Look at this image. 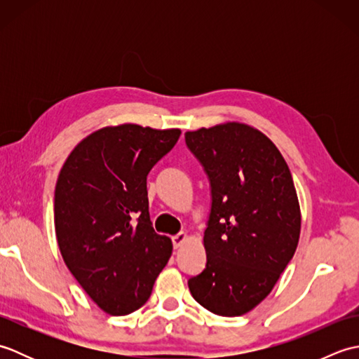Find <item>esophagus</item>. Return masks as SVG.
I'll use <instances>...</instances> for the list:
<instances>
[{
	"label": "esophagus",
	"mask_w": 359,
	"mask_h": 359,
	"mask_svg": "<svg viewBox=\"0 0 359 359\" xmlns=\"http://www.w3.org/2000/svg\"><path fill=\"white\" fill-rule=\"evenodd\" d=\"M187 241H188V236L185 233H179V234L172 236V245H174V248H180Z\"/></svg>",
	"instance_id": "obj_1"
}]
</instances>
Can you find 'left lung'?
I'll return each instance as SVG.
<instances>
[{
    "label": "left lung",
    "mask_w": 359,
    "mask_h": 359,
    "mask_svg": "<svg viewBox=\"0 0 359 359\" xmlns=\"http://www.w3.org/2000/svg\"><path fill=\"white\" fill-rule=\"evenodd\" d=\"M185 142L211 187L207 266L188 280L189 292L211 313L245 315L270 294L299 242L292 172L269 137L248 125L201 128Z\"/></svg>",
    "instance_id": "1"
}]
</instances>
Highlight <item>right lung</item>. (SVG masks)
Instances as JSON below:
<instances>
[{
    "label": "right lung",
    "mask_w": 359,
    "mask_h": 359,
    "mask_svg": "<svg viewBox=\"0 0 359 359\" xmlns=\"http://www.w3.org/2000/svg\"><path fill=\"white\" fill-rule=\"evenodd\" d=\"M180 129L125 123L83 139L60 171L53 219L60 251L83 290L108 315L149 299L172 242L152 228L147 177Z\"/></svg>",
    "instance_id": "1"
}]
</instances>
